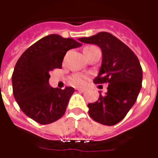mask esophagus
<instances>
[{
	"mask_svg": "<svg viewBox=\"0 0 158 158\" xmlns=\"http://www.w3.org/2000/svg\"><path fill=\"white\" fill-rule=\"evenodd\" d=\"M77 90L81 91V92H85V90H86V89H85V88H77Z\"/></svg>",
	"mask_w": 158,
	"mask_h": 158,
	"instance_id": "obj_1",
	"label": "esophagus"
}]
</instances>
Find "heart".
Returning <instances> with one entry per match:
<instances>
[{"label": "heart", "instance_id": "1", "mask_svg": "<svg viewBox=\"0 0 158 158\" xmlns=\"http://www.w3.org/2000/svg\"><path fill=\"white\" fill-rule=\"evenodd\" d=\"M94 48H96L95 46H86L84 48V52L89 51V50L92 49ZM88 80V76L82 74V73H76L74 75H73L70 78V82L71 84H73V85L76 86H82L86 83Z\"/></svg>", "mask_w": 158, "mask_h": 158}]
</instances>
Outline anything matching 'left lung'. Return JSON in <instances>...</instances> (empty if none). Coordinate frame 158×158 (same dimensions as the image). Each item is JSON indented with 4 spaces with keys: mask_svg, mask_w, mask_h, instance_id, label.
I'll return each instance as SVG.
<instances>
[{
    "mask_svg": "<svg viewBox=\"0 0 158 158\" xmlns=\"http://www.w3.org/2000/svg\"><path fill=\"white\" fill-rule=\"evenodd\" d=\"M79 41L98 45L102 51V63L96 84L108 83L106 95L100 94L98 101L88 104L89 115L105 125L120 122L136 102L142 88L143 70L139 58L126 44L107 32Z\"/></svg>",
    "mask_w": 158,
    "mask_h": 158,
    "instance_id": "8db88e82",
    "label": "left lung"
}]
</instances>
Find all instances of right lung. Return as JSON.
Wrapping results in <instances>:
<instances>
[{"label": "right lung", "mask_w": 158, "mask_h": 158, "mask_svg": "<svg viewBox=\"0 0 158 158\" xmlns=\"http://www.w3.org/2000/svg\"><path fill=\"white\" fill-rule=\"evenodd\" d=\"M81 46V43L71 38L49 35L23 52L12 74V86L15 101L28 117L48 124L65 114L75 90L72 86L64 90L50 86L49 72L62 68L68 50Z\"/></svg>", "instance_id": "obj_1"}]
</instances>
